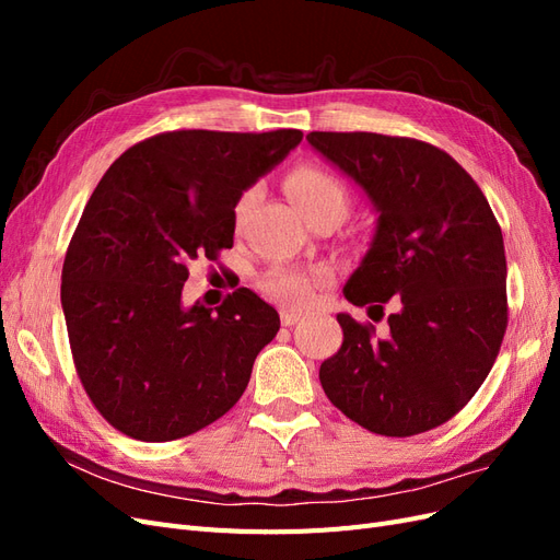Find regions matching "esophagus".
I'll return each mask as SVG.
<instances>
[{
  "instance_id": "obj_1",
  "label": "esophagus",
  "mask_w": 560,
  "mask_h": 560,
  "mask_svg": "<svg viewBox=\"0 0 560 560\" xmlns=\"http://www.w3.org/2000/svg\"><path fill=\"white\" fill-rule=\"evenodd\" d=\"M299 319H301V315L290 313V311H282V327H294Z\"/></svg>"
}]
</instances>
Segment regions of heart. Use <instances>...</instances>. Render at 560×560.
Masks as SVG:
<instances>
[{"label":"heart","instance_id":"1","mask_svg":"<svg viewBox=\"0 0 560 560\" xmlns=\"http://www.w3.org/2000/svg\"><path fill=\"white\" fill-rule=\"evenodd\" d=\"M284 189L294 200V206L303 214H313L322 208H338L343 214L348 210V189L346 184L336 175L327 173L325 167L317 165H299L287 175ZM254 189L245 191L235 206V217H243L254 200ZM331 282V273L327 268H290V266H273L266 270L261 278V290L278 301L287 311H306L317 301L322 287Z\"/></svg>","mask_w":560,"mask_h":560}]
</instances>
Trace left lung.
Masks as SVG:
<instances>
[{"label": "left lung", "mask_w": 560, "mask_h": 560, "mask_svg": "<svg viewBox=\"0 0 560 560\" xmlns=\"http://www.w3.org/2000/svg\"><path fill=\"white\" fill-rule=\"evenodd\" d=\"M322 156L378 210L374 243L346 284L374 322L338 315L343 343L322 362L325 395L364 430L413 436L444 425L490 374L506 331L502 229L446 151L378 132H311ZM382 311L376 318L370 313Z\"/></svg>", "instance_id": "left-lung-1"}]
</instances>
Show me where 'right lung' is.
<instances>
[{"label":"right lung","instance_id":"obj_1","mask_svg":"<svg viewBox=\"0 0 560 560\" xmlns=\"http://www.w3.org/2000/svg\"><path fill=\"white\" fill-rule=\"evenodd\" d=\"M303 132L167 130L100 179L62 264L60 301L79 381L112 428L175 442L238 401L280 317L247 287L182 306L198 259L233 247L235 202Z\"/></svg>","mask_w":560,"mask_h":560}]
</instances>
